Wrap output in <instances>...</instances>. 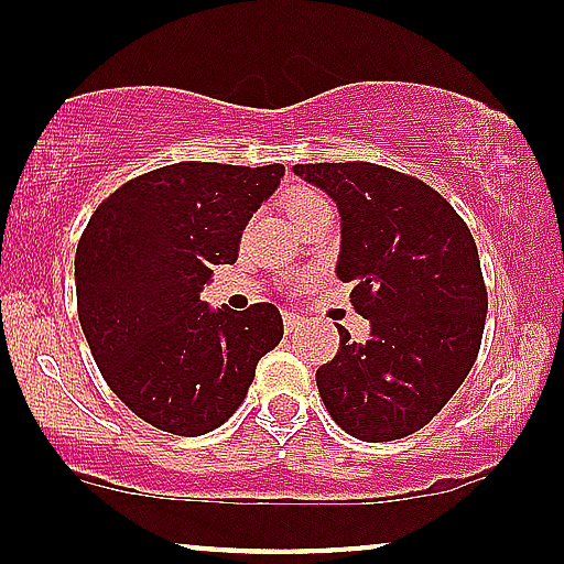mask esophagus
<instances>
[{
  "instance_id": "obj_1",
  "label": "esophagus",
  "mask_w": 564,
  "mask_h": 564,
  "mask_svg": "<svg viewBox=\"0 0 564 564\" xmlns=\"http://www.w3.org/2000/svg\"><path fill=\"white\" fill-rule=\"evenodd\" d=\"M282 319H284V330L288 333H295L301 328V317L295 312H284Z\"/></svg>"
}]
</instances>
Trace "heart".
Returning a JSON list of instances; mask_svg holds the SVG:
<instances>
[{"mask_svg":"<svg viewBox=\"0 0 564 564\" xmlns=\"http://www.w3.org/2000/svg\"><path fill=\"white\" fill-rule=\"evenodd\" d=\"M317 207H325V202L312 191H293L288 196V202H284V209H288L290 220H295V217L306 215L308 209H317Z\"/></svg>","mask_w":564,"mask_h":564,"instance_id":"b5f03b06","label":"heart"}]
</instances>
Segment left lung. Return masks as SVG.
Returning a JSON list of instances; mask_svg holds the SVG:
<instances>
[{
    "label": "left lung",
    "mask_w": 564,
    "mask_h": 564,
    "mask_svg": "<svg viewBox=\"0 0 564 564\" xmlns=\"http://www.w3.org/2000/svg\"><path fill=\"white\" fill-rule=\"evenodd\" d=\"M341 217L336 276L371 323L319 366L317 390L338 427L395 441L425 427L474 368L487 319L476 241L441 193L366 161L295 163Z\"/></svg>",
    "instance_id": "obj_1"
}]
</instances>
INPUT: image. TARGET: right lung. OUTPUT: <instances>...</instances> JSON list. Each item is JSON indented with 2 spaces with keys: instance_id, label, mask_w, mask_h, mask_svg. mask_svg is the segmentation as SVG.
I'll return each mask as SVG.
<instances>
[{
  "instance_id": "right-lung-1",
  "label": "right lung",
  "mask_w": 564,
  "mask_h": 564,
  "mask_svg": "<svg viewBox=\"0 0 564 564\" xmlns=\"http://www.w3.org/2000/svg\"><path fill=\"white\" fill-rule=\"evenodd\" d=\"M282 177V163H172L118 187L83 231L75 284L90 355L115 395L163 433L220 427L282 341L274 304L231 312L202 301Z\"/></svg>"
}]
</instances>
